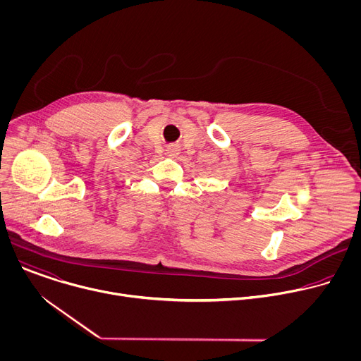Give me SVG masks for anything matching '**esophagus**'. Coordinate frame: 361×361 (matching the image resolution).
<instances>
[{"mask_svg": "<svg viewBox=\"0 0 361 361\" xmlns=\"http://www.w3.org/2000/svg\"><path fill=\"white\" fill-rule=\"evenodd\" d=\"M167 154L170 157H177L180 154V145L178 144H170L167 145Z\"/></svg>", "mask_w": 361, "mask_h": 361, "instance_id": "obj_1", "label": "esophagus"}]
</instances>
